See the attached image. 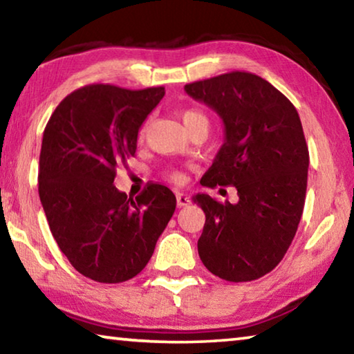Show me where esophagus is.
<instances>
[{"label": "esophagus", "mask_w": 354, "mask_h": 354, "mask_svg": "<svg viewBox=\"0 0 354 354\" xmlns=\"http://www.w3.org/2000/svg\"><path fill=\"white\" fill-rule=\"evenodd\" d=\"M176 205L178 207H185L190 205V196L187 194H184V192H178L176 194Z\"/></svg>", "instance_id": "34e87169"}]
</instances>
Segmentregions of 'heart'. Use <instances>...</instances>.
I'll return each instance as SVG.
<instances>
[{
	"label": "heart",
	"instance_id": "1",
	"mask_svg": "<svg viewBox=\"0 0 354 354\" xmlns=\"http://www.w3.org/2000/svg\"><path fill=\"white\" fill-rule=\"evenodd\" d=\"M181 118H183V123L184 127L187 128V131L195 127L196 123H209L207 122V117L205 115V113L200 112V111H195V109H185L181 112ZM147 127H143L142 131H145ZM170 178L173 179V181H183V173L179 171H171L170 173Z\"/></svg>",
	"mask_w": 354,
	"mask_h": 354
}]
</instances>
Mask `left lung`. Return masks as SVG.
I'll return each instance as SVG.
<instances>
[{
    "mask_svg": "<svg viewBox=\"0 0 354 354\" xmlns=\"http://www.w3.org/2000/svg\"><path fill=\"white\" fill-rule=\"evenodd\" d=\"M218 113L225 142L201 185H234L239 200L221 205L206 194L198 254L209 272L232 283L272 272L295 237L306 198L309 151L299 115L270 82L231 71L184 87Z\"/></svg>",
    "mask_w": 354,
    "mask_h": 354,
    "instance_id": "obj_1",
    "label": "left lung"
}]
</instances>
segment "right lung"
Masks as SVG:
<instances>
[{
    "label": "right lung",
    "mask_w": 354,
    "mask_h": 354,
    "mask_svg": "<svg viewBox=\"0 0 354 354\" xmlns=\"http://www.w3.org/2000/svg\"><path fill=\"white\" fill-rule=\"evenodd\" d=\"M164 95V87L91 84L62 100L44 131L39 195L51 234L71 266L98 283L140 273L175 212L165 185H148L136 200L113 185Z\"/></svg>",
    "instance_id": "1"
}]
</instances>
